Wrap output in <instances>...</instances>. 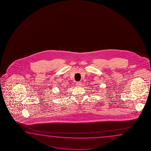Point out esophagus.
I'll use <instances>...</instances> for the list:
<instances>
[{
    "mask_svg": "<svg viewBox=\"0 0 151 151\" xmlns=\"http://www.w3.org/2000/svg\"><path fill=\"white\" fill-rule=\"evenodd\" d=\"M81 81H78L76 83V85L77 86H80V85H81Z\"/></svg>",
    "mask_w": 151,
    "mask_h": 151,
    "instance_id": "1",
    "label": "esophagus"
}]
</instances>
